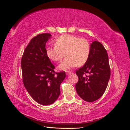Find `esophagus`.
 I'll return each instance as SVG.
<instances>
[{"label": "esophagus", "instance_id": "34e87169", "mask_svg": "<svg viewBox=\"0 0 130 130\" xmlns=\"http://www.w3.org/2000/svg\"><path fill=\"white\" fill-rule=\"evenodd\" d=\"M72 74V72H66V75H69Z\"/></svg>", "mask_w": 130, "mask_h": 130}]
</instances>
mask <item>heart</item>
Instances as JSON below:
<instances>
[{
	"label": "heart",
	"instance_id": "b5f03b06",
	"mask_svg": "<svg viewBox=\"0 0 130 130\" xmlns=\"http://www.w3.org/2000/svg\"><path fill=\"white\" fill-rule=\"evenodd\" d=\"M53 47L46 50V55L50 60L60 62L66 57L58 66L61 70L71 69L77 64L82 66L87 62L90 53V44L85 38H80L74 35L65 34L59 36Z\"/></svg>",
	"mask_w": 130,
	"mask_h": 130
}]
</instances>
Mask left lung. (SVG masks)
Returning <instances> with one entry per match:
<instances>
[{"label":"left lung","instance_id":"obj_1","mask_svg":"<svg viewBox=\"0 0 130 130\" xmlns=\"http://www.w3.org/2000/svg\"><path fill=\"white\" fill-rule=\"evenodd\" d=\"M77 93L84 100L93 102L103 95L111 76L107 51L98 41L90 44V53L84 66L76 70Z\"/></svg>","mask_w":130,"mask_h":130}]
</instances>
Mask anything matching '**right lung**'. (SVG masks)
<instances>
[{
	"instance_id": "right-lung-1",
	"label": "right lung",
	"mask_w": 130,
	"mask_h": 130,
	"mask_svg": "<svg viewBox=\"0 0 130 130\" xmlns=\"http://www.w3.org/2000/svg\"><path fill=\"white\" fill-rule=\"evenodd\" d=\"M52 38L48 33L39 34L27 45L21 60L23 84L30 96L38 104H53L60 94L64 72L55 73L46 54L45 44Z\"/></svg>"
}]
</instances>
